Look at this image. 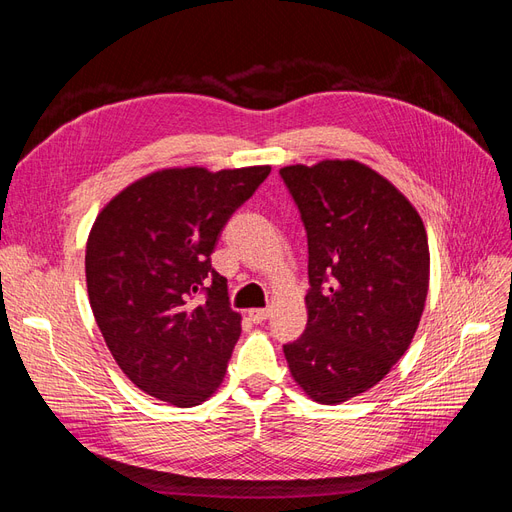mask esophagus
Returning <instances> with one entry per match:
<instances>
[{"label":"esophagus","mask_w":512,"mask_h":512,"mask_svg":"<svg viewBox=\"0 0 512 512\" xmlns=\"http://www.w3.org/2000/svg\"><path fill=\"white\" fill-rule=\"evenodd\" d=\"M247 316L254 322H265L271 316V312L269 309H247Z\"/></svg>","instance_id":"esophagus-1"}]
</instances>
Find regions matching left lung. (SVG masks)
Listing matches in <instances>:
<instances>
[{"mask_svg":"<svg viewBox=\"0 0 512 512\" xmlns=\"http://www.w3.org/2000/svg\"><path fill=\"white\" fill-rule=\"evenodd\" d=\"M307 232V327L286 344L290 374L318 404L376 386L404 356L429 290L421 215L356 160L284 166Z\"/></svg>","mask_w":512,"mask_h":512,"instance_id":"8db88e82","label":"left lung"}]
</instances>
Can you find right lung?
Returning a JSON list of instances; mask_svg holds the SVG:
<instances>
[{"label":"right lung","mask_w":512,"mask_h":512,"mask_svg":"<svg viewBox=\"0 0 512 512\" xmlns=\"http://www.w3.org/2000/svg\"><path fill=\"white\" fill-rule=\"evenodd\" d=\"M269 173L271 166L164 168L98 213L85 250L91 312L123 374L147 395L192 408L222 384L241 314L230 309L211 254L230 215Z\"/></svg>","instance_id":"1"}]
</instances>
